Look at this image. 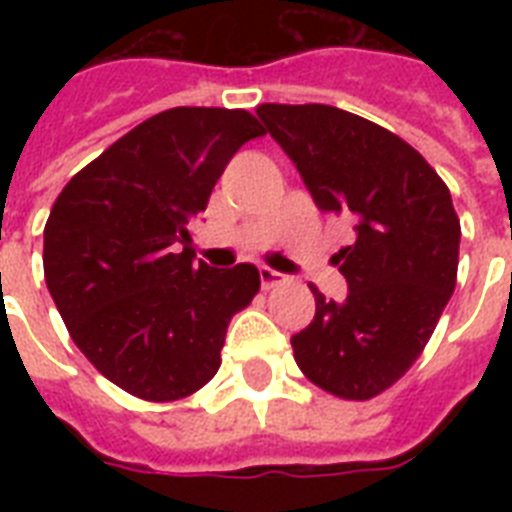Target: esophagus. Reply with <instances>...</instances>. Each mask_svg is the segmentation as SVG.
Here are the masks:
<instances>
[{
    "label": "esophagus",
    "mask_w": 512,
    "mask_h": 512,
    "mask_svg": "<svg viewBox=\"0 0 512 512\" xmlns=\"http://www.w3.org/2000/svg\"><path fill=\"white\" fill-rule=\"evenodd\" d=\"M281 279H284V276H281L279 271H273V268H268V265H260V284H263V289L276 287Z\"/></svg>",
    "instance_id": "1"
}]
</instances>
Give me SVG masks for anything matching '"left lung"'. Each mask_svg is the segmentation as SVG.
<instances>
[{
    "label": "left lung",
    "instance_id": "1",
    "mask_svg": "<svg viewBox=\"0 0 512 512\" xmlns=\"http://www.w3.org/2000/svg\"><path fill=\"white\" fill-rule=\"evenodd\" d=\"M321 212L353 223L335 263L342 303L319 289L316 316L292 335L295 361L319 388L364 401L420 356L454 292L460 220L452 193L409 143L342 108H257Z\"/></svg>",
    "mask_w": 512,
    "mask_h": 512
}]
</instances>
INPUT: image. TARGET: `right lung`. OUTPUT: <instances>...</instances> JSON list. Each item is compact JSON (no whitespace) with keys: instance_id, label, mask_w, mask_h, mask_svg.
Listing matches in <instances>:
<instances>
[{"instance_id":"add662e5","label":"right lung","mask_w":512,"mask_h":512,"mask_svg":"<svg viewBox=\"0 0 512 512\" xmlns=\"http://www.w3.org/2000/svg\"><path fill=\"white\" fill-rule=\"evenodd\" d=\"M260 135L241 108H170L76 172L52 204L47 289L76 348L132 396L177 401L207 385L228 321L260 289L252 263L209 268L188 249V223L217 177Z\"/></svg>"}]
</instances>
